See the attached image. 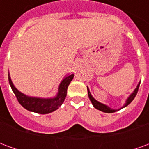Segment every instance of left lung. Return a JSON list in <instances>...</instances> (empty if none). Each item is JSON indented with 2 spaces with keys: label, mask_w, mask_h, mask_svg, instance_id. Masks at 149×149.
I'll use <instances>...</instances> for the list:
<instances>
[{
  "label": "left lung",
  "mask_w": 149,
  "mask_h": 149,
  "mask_svg": "<svg viewBox=\"0 0 149 149\" xmlns=\"http://www.w3.org/2000/svg\"><path fill=\"white\" fill-rule=\"evenodd\" d=\"M140 84H141V82L138 84L137 87L135 88V90L133 91V93H132L131 95L129 96V97H128V99H127V100H126V103L125 104V105L122 107L121 109H123V108H125V107H126L127 105H128V104H129L131 103L132 101L133 100V99L135 98V97L136 96V93H137L138 89H139ZM87 89H88V97H89V99H90L91 102H92V104H93V105L94 106V108H96L97 109L100 110V111H101V112H107V113H112V112H116V111H118V110L121 109H118V110L112 109L111 108H109V106H107V105H105V104L100 103L99 101H97V100H95V99L93 98V97L91 95L90 92H89V90H88V87H87Z\"/></svg>",
  "instance_id": "obj_1"
}]
</instances>
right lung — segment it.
<instances>
[{"mask_svg": "<svg viewBox=\"0 0 149 149\" xmlns=\"http://www.w3.org/2000/svg\"><path fill=\"white\" fill-rule=\"evenodd\" d=\"M73 77H74V74L67 76L59 85L58 93L56 95V97L54 98H49V99L28 97L21 92H19L13 84L9 75H8V82L12 88V90L13 91L15 96L17 99L18 102L21 104L25 109L29 110L30 112L40 113V114H48L57 109L63 104L67 95V89H68V85L72 80L73 79Z\"/></svg>", "mask_w": 149, "mask_h": 149, "instance_id": "right-lung-1", "label": "right lung"}]
</instances>
